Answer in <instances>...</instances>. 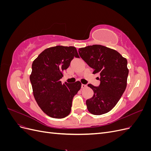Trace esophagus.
<instances>
[{"label": "esophagus", "mask_w": 151, "mask_h": 151, "mask_svg": "<svg viewBox=\"0 0 151 151\" xmlns=\"http://www.w3.org/2000/svg\"><path fill=\"white\" fill-rule=\"evenodd\" d=\"M81 88H83H83H87V85H86V84H83L81 85Z\"/></svg>", "instance_id": "34e87169"}]
</instances>
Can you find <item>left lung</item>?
I'll return each instance as SVG.
<instances>
[{"mask_svg":"<svg viewBox=\"0 0 151 151\" xmlns=\"http://www.w3.org/2000/svg\"><path fill=\"white\" fill-rule=\"evenodd\" d=\"M83 60L99 74L100 84H89L93 96L86 100L87 108L93 115H101L111 111L121 98L127 87L129 69L127 59L116 50L100 45L79 49Z\"/></svg>","mask_w":151,"mask_h":151,"instance_id":"left-lung-1","label":"left lung"}]
</instances>
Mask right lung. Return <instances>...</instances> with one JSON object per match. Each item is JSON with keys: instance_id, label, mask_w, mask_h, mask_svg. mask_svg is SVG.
Listing matches in <instances>:
<instances>
[{"instance_id": "add662e5", "label": "right lung", "mask_w": 151, "mask_h": 151, "mask_svg": "<svg viewBox=\"0 0 151 151\" xmlns=\"http://www.w3.org/2000/svg\"><path fill=\"white\" fill-rule=\"evenodd\" d=\"M74 57H79L76 47L58 45L45 49L32 63L29 78L35 99L42 111L52 118L69 115L73 98L81 88L80 81L71 84L60 81Z\"/></svg>"}]
</instances>
